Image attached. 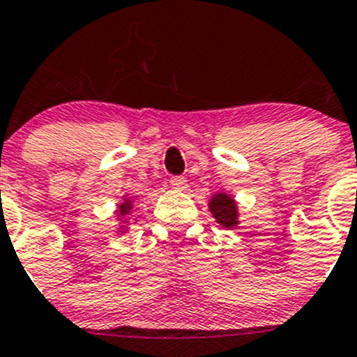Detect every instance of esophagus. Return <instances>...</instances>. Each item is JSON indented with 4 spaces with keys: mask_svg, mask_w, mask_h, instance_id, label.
Here are the masks:
<instances>
[{
    "mask_svg": "<svg viewBox=\"0 0 357 357\" xmlns=\"http://www.w3.org/2000/svg\"><path fill=\"white\" fill-rule=\"evenodd\" d=\"M170 185L174 188H178V190H185V188H187V179L183 178V176H172V178H170Z\"/></svg>",
    "mask_w": 357,
    "mask_h": 357,
    "instance_id": "34e87169",
    "label": "esophagus"
}]
</instances>
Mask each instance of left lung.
<instances>
[{
  "instance_id": "8db88e82",
  "label": "left lung",
  "mask_w": 357,
  "mask_h": 357,
  "mask_svg": "<svg viewBox=\"0 0 357 357\" xmlns=\"http://www.w3.org/2000/svg\"><path fill=\"white\" fill-rule=\"evenodd\" d=\"M210 210L219 225L225 228H234L237 225V206L235 201L226 194H215L210 201Z\"/></svg>"
}]
</instances>
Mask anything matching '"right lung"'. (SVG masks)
Returning a JSON list of instances; mask_svg holds the SVG:
<instances>
[{
	"mask_svg": "<svg viewBox=\"0 0 357 357\" xmlns=\"http://www.w3.org/2000/svg\"><path fill=\"white\" fill-rule=\"evenodd\" d=\"M129 210H131V201H126L123 204H120V215H127Z\"/></svg>",
	"mask_w": 357,
	"mask_h": 357,
	"instance_id": "obj_1",
	"label": "right lung"
}]
</instances>
